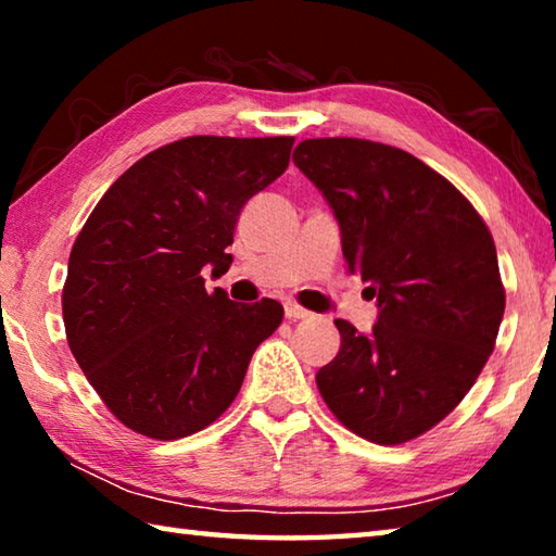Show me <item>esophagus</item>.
<instances>
[{"instance_id": "esophagus-1", "label": "esophagus", "mask_w": 556, "mask_h": 556, "mask_svg": "<svg viewBox=\"0 0 556 556\" xmlns=\"http://www.w3.org/2000/svg\"><path fill=\"white\" fill-rule=\"evenodd\" d=\"M285 314H287V318H291V321H296V318H308V316H312V312H306V308L299 306L296 301H287Z\"/></svg>"}]
</instances>
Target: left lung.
Masks as SVG:
<instances>
[{"instance_id": "1", "label": "left lung", "mask_w": 556, "mask_h": 556, "mask_svg": "<svg viewBox=\"0 0 556 556\" xmlns=\"http://www.w3.org/2000/svg\"><path fill=\"white\" fill-rule=\"evenodd\" d=\"M294 164L333 208L351 275L378 299L372 333L336 318L316 372L328 409L382 446L437 427L473 388L505 312L493 235L458 188L397 147L304 139Z\"/></svg>"}]
</instances>
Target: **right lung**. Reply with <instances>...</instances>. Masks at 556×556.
<instances>
[{"mask_svg":"<svg viewBox=\"0 0 556 556\" xmlns=\"http://www.w3.org/2000/svg\"><path fill=\"white\" fill-rule=\"evenodd\" d=\"M294 137H186L122 174L73 242L63 285L71 353L105 407L137 434L172 441L213 425L250 357L277 331L275 299L208 291L230 269L238 215L287 172Z\"/></svg>","mask_w":556,"mask_h":556,"instance_id":"right-lung-1","label":"right lung"}]
</instances>
